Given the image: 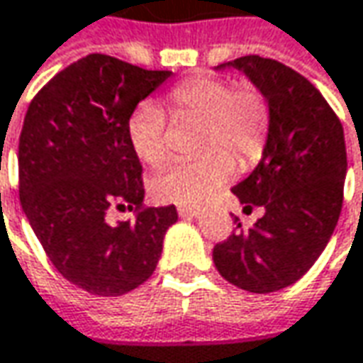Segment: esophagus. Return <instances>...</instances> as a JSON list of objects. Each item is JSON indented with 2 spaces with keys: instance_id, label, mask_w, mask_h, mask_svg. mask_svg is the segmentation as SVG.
<instances>
[{
  "instance_id": "34e87169",
  "label": "esophagus",
  "mask_w": 363,
  "mask_h": 363,
  "mask_svg": "<svg viewBox=\"0 0 363 363\" xmlns=\"http://www.w3.org/2000/svg\"><path fill=\"white\" fill-rule=\"evenodd\" d=\"M197 213H199L197 207H189V205H181V207H179V216H181V218H195Z\"/></svg>"
}]
</instances>
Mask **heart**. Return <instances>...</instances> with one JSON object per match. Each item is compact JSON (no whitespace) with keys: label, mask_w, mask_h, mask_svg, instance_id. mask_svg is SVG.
Returning <instances> with one entry per match:
<instances>
[{"label":"heart","mask_w":363,"mask_h":363,"mask_svg":"<svg viewBox=\"0 0 363 363\" xmlns=\"http://www.w3.org/2000/svg\"><path fill=\"white\" fill-rule=\"evenodd\" d=\"M164 100L174 118L201 121L197 147L205 154L174 160L162 168L152 179V193L160 201L201 205L234 177L233 157L240 166H248L263 154L269 104L255 84L240 82L232 86L224 77L197 75L172 86ZM127 141L143 164L158 166L166 160V115L158 104L141 102L131 111Z\"/></svg>","instance_id":"b5f03b06"}]
</instances>
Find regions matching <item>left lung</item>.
<instances>
[{
	"label": "left lung",
	"instance_id": "1",
	"mask_svg": "<svg viewBox=\"0 0 363 363\" xmlns=\"http://www.w3.org/2000/svg\"><path fill=\"white\" fill-rule=\"evenodd\" d=\"M242 69L269 102V135L259 166L232 193L257 224L213 246L220 275L236 288L269 294L296 284L320 257L343 205L347 152L343 125L304 75L259 55L228 63ZM236 230V228H234Z\"/></svg>",
	"mask_w": 363,
	"mask_h": 363
}]
</instances>
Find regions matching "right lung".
I'll list each match as a JSON object with an SVG mask.
<instances>
[{
	"mask_svg": "<svg viewBox=\"0 0 363 363\" xmlns=\"http://www.w3.org/2000/svg\"><path fill=\"white\" fill-rule=\"evenodd\" d=\"M172 72L90 53L33 98L18 145L20 203L53 267L94 296H123L156 271L177 207H145L127 118ZM111 208L133 223L111 225Z\"/></svg>",
	"mask_w": 363,
	"mask_h": 363,
	"instance_id": "obj_1",
	"label": "right lung"
}]
</instances>
